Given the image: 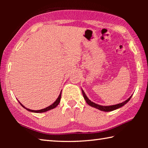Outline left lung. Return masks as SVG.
Listing matches in <instances>:
<instances>
[{"label":"left lung","instance_id":"left-lung-1","mask_svg":"<svg viewBox=\"0 0 148 148\" xmlns=\"http://www.w3.org/2000/svg\"><path fill=\"white\" fill-rule=\"evenodd\" d=\"M82 94H83V96L84 97L85 100H86V101L87 104L90 106H92V107H94V108H96L99 109L100 110H102V111H104V112H110V111H113L114 110H116L117 108H121L123 106H124V105L127 103V102H128L129 101V100L131 99V97H130L127 100V101H125L124 102H121V103H119V104H117L116 105H112V106H101V105H99V104H97L94 103V102H91L90 100L87 98V97L86 96V93H85L84 90H82Z\"/></svg>","mask_w":148,"mask_h":148}]
</instances>
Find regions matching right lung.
Wrapping results in <instances>:
<instances>
[{
  "label": "right lung",
  "instance_id": "add662e5",
  "mask_svg": "<svg viewBox=\"0 0 148 148\" xmlns=\"http://www.w3.org/2000/svg\"><path fill=\"white\" fill-rule=\"evenodd\" d=\"M61 92H62V91H61ZM61 93H60L59 97H58V98H57V99L56 100V102H54V103H53L51 105H50L49 106L46 108H44V109H42V110H32L28 109V108H27L25 107L23 104H21V103H20H20V104H21V106L24 108H25L27 110H28V111H29V112H35V113H42V112H47V111H48V110H52V109L55 108H56L57 106V105L59 104L60 101H61Z\"/></svg>",
  "mask_w": 148,
  "mask_h": 148
}]
</instances>
